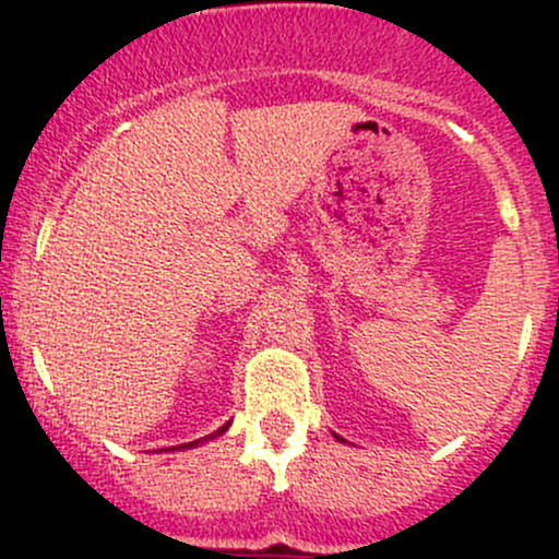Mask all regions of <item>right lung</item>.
Listing matches in <instances>:
<instances>
[{
	"label": "right lung",
	"instance_id": "add662e5",
	"mask_svg": "<svg viewBox=\"0 0 559 559\" xmlns=\"http://www.w3.org/2000/svg\"><path fill=\"white\" fill-rule=\"evenodd\" d=\"M226 428H228V423H226V426H223L217 433H223V431H226ZM210 439H213V433H210ZM197 444H199V439H197V441H189V444H181V447H197Z\"/></svg>",
	"mask_w": 559,
	"mask_h": 559
}]
</instances>
